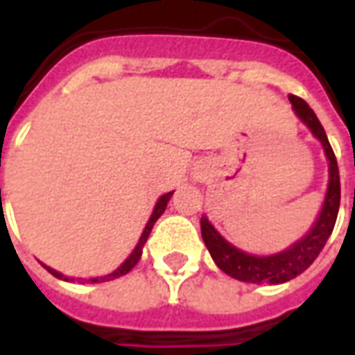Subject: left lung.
Here are the masks:
<instances>
[{
	"mask_svg": "<svg viewBox=\"0 0 355 355\" xmlns=\"http://www.w3.org/2000/svg\"><path fill=\"white\" fill-rule=\"evenodd\" d=\"M289 101L293 104L295 114L304 121L306 127L313 132V137L323 144V150L327 155L329 186L325 201H323L321 213L312 226V230L308 232L302 239H298L297 243H293L287 251L270 254V257H254V254L239 251L238 247L230 245L213 228V224L209 223L207 216H201V238L205 241L213 261L224 274L232 275L239 282L272 283V285H275V283H285L293 277H297L318 259V254L325 247L331 232L335 228L338 205H340V177H338L335 152L329 144L325 129L321 127L320 119L313 114V110L295 94H291Z\"/></svg>",
	"mask_w": 355,
	"mask_h": 355,
	"instance_id": "obj_1",
	"label": "left lung"
}]
</instances>
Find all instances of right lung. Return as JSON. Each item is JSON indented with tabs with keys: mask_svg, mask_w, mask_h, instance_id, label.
<instances>
[{
	"mask_svg": "<svg viewBox=\"0 0 355 355\" xmlns=\"http://www.w3.org/2000/svg\"><path fill=\"white\" fill-rule=\"evenodd\" d=\"M171 196H173V192L165 193V196H162V198H159V201L155 203L154 213H152V216H150V220H148L146 228H144V232H142V236H140L139 243H137V247H135V251L131 253V257H129V259H127V261H125L121 266L117 268L116 272H112V274H108V275H102V277H93V279H89V282H91V283L110 282V279H116V277H119V275H125L127 272H131L132 268H135V264L140 261V254H142V247H144V243H146V239H148V236H150L152 228H154L155 220H157V218L163 215V211H165V207H167V201L171 200ZM45 268H47V272H49V274H53L55 277H58V279H64V282L72 279V282H73V277H66V275H62L60 272H57V270H53V268H49V266H45Z\"/></svg>",
	"mask_w": 355,
	"mask_h": 355,
	"instance_id": "add662e5",
	"label": "right lung"
}]
</instances>
